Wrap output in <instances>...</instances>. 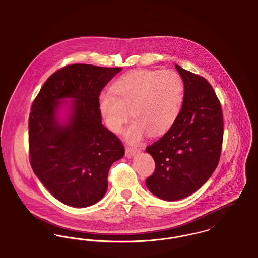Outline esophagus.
Masks as SVG:
<instances>
[{
  "instance_id": "obj_1",
  "label": "esophagus",
  "mask_w": 258,
  "mask_h": 258,
  "mask_svg": "<svg viewBox=\"0 0 258 258\" xmlns=\"http://www.w3.org/2000/svg\"><path fill=\"white\" fill-rule=\"evenodd\" d=\"M139 150L135 149V148H125V157L127 158H132L134 157L136 153H138Z\"/></svg>"
}]
</instances>
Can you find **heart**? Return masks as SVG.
I'll list each match as a JSON object with an SVG mask.
<instances>
[{"mask_svg": "<svg viewBox=\"0 0 258 258\" xmlns=\"http://www.w3.org/2000/svg\"><path fill=\"white\" fill-rule=\"evenodd\" d=\"M103 93L98 106L105 123L119 134L131 118L135 122L125 139L135 144L146 133L152 136L165 134L175 123L183 104L184 84L181 76L171 71L138 70L124 74Z\"/></svg>", "mask_w": 258, "mask_h": 258, "instance_id": "obj_1", "label": "heart"}]
</instances>
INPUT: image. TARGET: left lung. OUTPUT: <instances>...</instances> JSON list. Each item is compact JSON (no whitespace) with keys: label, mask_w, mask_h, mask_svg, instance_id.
<instances>
[{"label":"left lung","mask_w":258,"mask_h":258,"mask_svg":"<svg viewBox=\"0 0 258 258\" xmlns=\"http://www.w3.org/2000/svg\"><path fill=\"white\" fill-rule=\"evenodd\" d=\"M184 81L183 106L171 128L146 148L156 162L146 179L149 190L167 201L196 192L215 171L221 157V102L208 81L175 66Z\"/></svg>","instance_id":"left-lung-1"}]
</instances>
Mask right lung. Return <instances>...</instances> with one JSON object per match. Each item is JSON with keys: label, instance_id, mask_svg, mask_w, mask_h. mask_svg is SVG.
Returning a JSON list of instances; mask_svg holds the SVG:
<instances>
[{"label": "right lung", "instance_id": "1", "mask_svg": "<svg viewBox=\"0 0 258 258\" xmlns=\"http://www.w3.org/2000/svg\"><path fill=\"white\" fill-rule=\"evenodd\" d=\"M74 63L52 74L35 98L29 118L33 170L50 194L72 207L99 201L108 186L111 165L122 159L121 140L101 123V90L121 72ZM62 98H74L66 124L57 119Z\"/></svg>", "mask_w": 258, "mask_h": 258}]
</instances>
